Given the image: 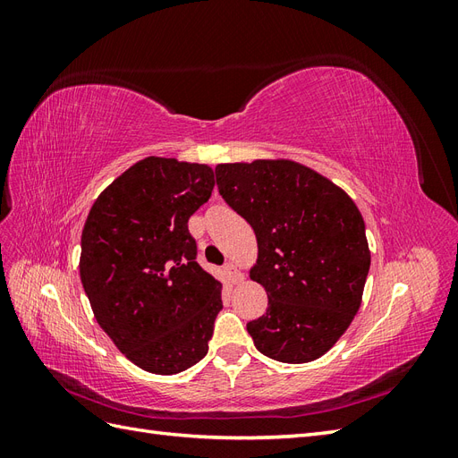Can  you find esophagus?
I'll list each match as a JSON object with an SVG mask.
<instances>
[{"mask_svg": "<svg viewBox=\"0 0 458 458\" xmlns=\"http://www.w3.org/2000/svg\"><path fill=\"white\" fill-rule=\"evenodd\" d=\"M224 271L229 276L231 283H239L242 279V275L237 271V266H234V263H227V266L224 267Z\"/></svg>", "mask_w": 458, "mask_h": 458, "instance_id": "obj_1", "label": "esophagus"}]
</instances>
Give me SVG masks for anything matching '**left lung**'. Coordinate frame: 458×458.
<instances>
[{"label":"left lung","mask_w":458,"mask_h":458,"mask_svg":"<svg viewBox=\"0 0 458 458\" xmlns=\"http://www.w3.org/2000/svg\"><path fill=\"white\" fill-rule=\"evenodd\" d=\"M219 195L256 233L250 279L267 311L246 325L275 361L310 363L338 342L361 306L370 267L355 202L321 174L293 160L217 164Z\"/></svg>","instance_id":"left-lung-1"}]
</instances>
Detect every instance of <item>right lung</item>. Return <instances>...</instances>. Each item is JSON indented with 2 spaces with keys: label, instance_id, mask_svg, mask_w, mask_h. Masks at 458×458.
Instances as JSON below:
<instances>
[{
  "label": "right lung",
  "instance_id": "1",
  "mask_svg": "<svg viewBox=\"0 0 458 458\" xmlns=\"http://www.w3.org/2000/svg\"><path fill=\"white\" fill-rule=\"evenodd\" d=\"M212 189L210 165L148 157L101 192L81 231L97 323L147 372L177 374L208 353L221 283L197 263L187 224Z\"/></svg>",
  "mask_w": 458,
  "mask_h": 458
}]
</instances>
